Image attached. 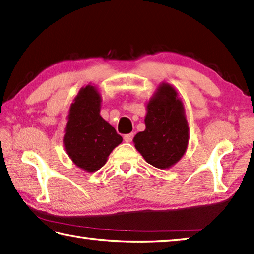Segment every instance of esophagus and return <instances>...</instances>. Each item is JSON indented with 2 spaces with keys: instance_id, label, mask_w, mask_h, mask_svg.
Returning a JSON list of instances; mask_svg holds the SVG:
<instances>
[{
  "instance_id": "1",
  "label": "esophagus",
  "mask_w": 254,
  "mask_h": 254,
  "mask_svg": "<svg viewBox=\"0 0 254 254\" xmlns=\"http://www.w3.org/2000/svg\"><path fill=\"white\" fill-rule=\"evenodd\" d=\"M133 136H134V133L126 134V135L123 136V140H124V142H127V143H130V142H132V140H133Z\"/></svg>"
}]
</instances>
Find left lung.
I'll return each mask as SVG.
<instances>
[{"label":"left lung","mask_w":254,"mask_h":254,"mask_svg":"<svg viewBox=\"0 0 254 254\" xmlns=\"http://www.w3.org/2000/svg\"><path fill=\"white\" fill-rule=\"evenodd\" d=\"M145 130L133 138L134 146L148 164L160 170L175 165L185 155L190 127L185 108L172 84H158L146 102Z\"/></svg>","instance_id":"obj_1"}]
</instances>
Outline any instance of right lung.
Masks as SVG:
<instances>
[{
	"instance_id": "obj_1",
	"label": "right lung",
	"mask_w": 254,
	"mask_h": 254,
	"mask_svg": "<svg viewBox=\"0 0 254 254\" xmlns=\"http://www.w3.org/2000/svg\"><path fill=\"white\" fill-rule=\"evenodd\" d=\"M102 98L91 83L82 87L69 108L64 145L72 163L87 173H94L107 163L108 157L122 137L100 116Z\"/></svg>"
}]
</instances>
